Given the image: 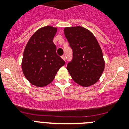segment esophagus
Listing matches in <instances>:
<instances>
[{
    "label": "esophagus",
    "mask_w": 129,
    "mask_h": 129,
    "mask_svg": "<svg viewBox=\"0 0 129 129\" xmlns=\"http://www.w3.org/2000/svg\"><path fill=\"white\" fill-rule=\"evenodd\" d=\"M61 57H62V59H63L64 61H65V60H66V57H65V55H62V56H61Z\"/></svg>",
    "instance_id": "34e87169"
}]
</instances>
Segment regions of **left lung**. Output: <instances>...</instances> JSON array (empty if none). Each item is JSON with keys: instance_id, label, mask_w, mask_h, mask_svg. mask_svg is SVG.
Instances as JSON below:
<instances>
[{"instance_id": "left-lung-1", "label": "left lung", "mask_w": 129, "mask_h": 129, "mask_svg": "<svg viewBox=\"0 0 129 129\" xmlns=\"http://www.w3.org/2000/svg\"><path fill=\"white\" fill-rule=\"evenodd\" d=\"M73 52L67 70L73 80L83 86L94 85L105 68L103 53L98 42L89 30L81 26L64 29Z\"/></svg>"}]
</instances>
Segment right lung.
Segmentation results:
<instances>
[{"label":"right lung","instance_id":"right-lung-1","mask_svg":"<svg viewBox=\"0 0 129 129\" xmlns=\"http://www.w3.org/2000/svg\"><path fill=\"white\" fill-rule=\"evenodd\" d=\"M57 28L47 26L31 37L23 53L22 69L26 79L35 86H46L53 81L59 68L65 64L56 53L53 39Z\"/></svg>","mask_w":129,"mask_h":129}]
</instances>
